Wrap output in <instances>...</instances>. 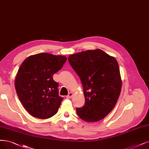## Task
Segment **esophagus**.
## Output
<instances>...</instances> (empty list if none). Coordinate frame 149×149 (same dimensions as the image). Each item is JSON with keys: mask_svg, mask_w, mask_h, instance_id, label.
<instances>
[{"mask_svg": "<svg viewBox=\"0 0 149 149\" xmlns=\"http://www.w3.org/2000/svg\"><path fill=\"white\" fill-rule=\"evenodd\" d=\"M72 93H71V92H70L69 94H68V95L66 96V97H67L68 99H70L71 97H72Z\"/></svg>", "mask_w": 149, "mask_h": 149, "instance_id": "1", "label": "esophagus"}]
</instances>
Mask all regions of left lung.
I'll return each mask as SVG.
<instances>
[{"label":"left lung","instance_id":"8db88e82","mask_svg":"<svg viewBox=\"0 0 149 149\" xmlns=\"http://www.w3.org/2000/svg\"><path fill=\"white\" fill-rule=\"evenodd\" d=\"M68 61L81 81L85 102L78 116L95 122L111 112L119 97L122 80L117 60L100 49L70 55Z\"/></svg>","mask_w":149,"mask_h":149}]
</instances>
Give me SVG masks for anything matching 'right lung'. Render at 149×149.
<instances>
[{"label": "right lung", "instance_id": "add662e5", "mask_svg": "<svg viewBox=\"0 0 149 149\" xmlns=\"http://www.w3.org/2000/svg\"><path fill=\"white\" fill-rule=\"evenodd\" d=\"M67 58L41 53L27 58L15 79L21 102L33 117L46 119L56 114L63 97L59 96L58 83L53 74L63 68Z\"/></svg>", "mask_w": 149, "mask_h": 149}]
</instances>
